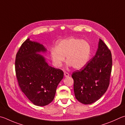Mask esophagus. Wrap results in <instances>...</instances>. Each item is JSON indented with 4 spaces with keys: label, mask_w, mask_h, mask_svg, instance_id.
Returning <instances> with one entry per match:
<instances>
[{
    "label": "esophagus",
    "mask_w": 125,
    "mask_h": 125,
    "mask_svg": "<svg viewBox=\"0 0 125 125\" xmlns=\"http://www.w3.org/2000/svg\"><path fill=\"white\" fill-rule=\"evenodd\" d=\"M64 75L65 77H68L69 76V74L68 73H67V72H64Z\"/></svg>",
    "instance_id": "1"
}]
</instances>
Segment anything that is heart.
<instances>
[{
  "instance_id": "1",
  "label": "heart",
  "mask_w": 125,
  "mask_h": 125,
  "mask_svg": "<svg viewBox=\"0 0 125 125\" xmlns=\"http://www.w3.org/2000/svg\"><path fill=\"white\" fill-rule=\"evenodd\" d=\"M91 47L89 43L78 38H70L59 42L56 47L50 50V56L54 65L62 66L66 57L67 65L75 69H80L90 60Z\"/></svg>"
}]
</instances>
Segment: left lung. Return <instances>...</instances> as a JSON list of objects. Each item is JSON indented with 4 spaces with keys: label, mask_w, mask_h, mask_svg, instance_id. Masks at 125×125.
Returning <instances> with one entry per match:
<instances>
[{
    "label": "left lung",
    "mask_w": 125,
    "mask_h": 125,
    "mask_svg": "<svg viewBox=\"0 0 125 125\" xmlns=\"http://www.w3.org/2000/svg\"><path fill=\"white\" fill-rule=\"evenodd\" d=\"M112 58L110 50L99 39L95 56L83 69L72 74L75 98L80 103H94L105 94L109 85Z\"/></svg>",
    "instance_id": "8db88e82"
}]
</instances>
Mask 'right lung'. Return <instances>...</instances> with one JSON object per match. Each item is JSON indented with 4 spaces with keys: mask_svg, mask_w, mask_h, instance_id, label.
<instances>
[{
    "mask_svg": "<svg viewBox=\"0 0 125 125\" xmlns=\"http://www.w3.org/2000/svg\"><path fill=\"white\" fill-rule=\"evenodd\" d=\"M42 44L27 39L16 54V74L20 88L35 105L45 106L55 98L57 86L63 78L62 70L52 67L40 53Z\"/></svg>",
    "mask_w": 125,
    "mask_h": 125,
    "instance_id": "1",
    "label": "right lung"
}]
</instances>
